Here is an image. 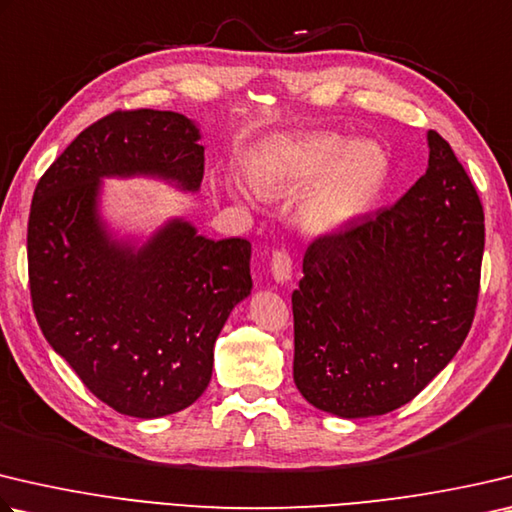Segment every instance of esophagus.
Returning <instances> with one entry per match:
<instances>
[{
  "instance_id": "34e87169",
  "label": "esophagus",
  "mask_w": 512,
  "mask_h": 512,
  "mask_svg": "<svg viewBox=\"0 0 512 512\" xmlns=\"http://www.w3.org/2000/svg\"><path fill=\"white\" fill-rule=\"evenodd\" d=\"M271 273H273V280L275 282L291 280L293 259H291V255L286 253V250H275V253H273V257H271Z\"/></svg>"
}]
</instances>
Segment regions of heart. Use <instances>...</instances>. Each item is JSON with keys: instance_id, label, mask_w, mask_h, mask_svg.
Returning a JSON list of instances; mask_svg holds the SVG:
<instances>
[{"instance_id": "b5f03b06", "label": "heart", "mask_w": 512, "mask_h": 512, "mask_svg": "<svg viewBox=\"0 0 512 512\" xmlns=\"http://www.w3.org/2000/svg\"><path fill=\"white\" fill-rule=\"evenodd\" d=\"M250 176L264 192L304 190L300 224L320 237L340 235L376 208L389 181V156L376 141L336 132H306L266 143L250 161ZM239 194L250 185L232 183Z\"/></svg>"}]
</instances>
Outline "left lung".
<instances>
[{"label":"left lung","instance_id":"left-lung-1","mask_svg":"<svg viewBox=\"0 0 512 512\" xmlns=\"http://www.w3.org/2000/svg\"><path fill=\"white\" fill-rule=\"evenodd\" d=\"M392 208L306 248L293 291V380L318 410L367 418L410 403L472 327L483 210L448 141Z\"/></svg>","mask_w":512,"mask_h":512}]
</instances>
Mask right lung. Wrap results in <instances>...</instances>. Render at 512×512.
I'll return each mask as SVG.
<instances>
[{"label":"right lung","mask_w":512,"mask_h":512,"mask_svg":"<svg viewBox=\"0 0 512 512\" xmlns=\"http://www.w3.org/2000/svg\"><path fill=\"white\" fill-rule=\"evenodd\" d=\"M176 111H114L87 127L37 183L29 282L37 324L91 394L159 418L206 392L215 342L246 300L250 241L208 239L181 217L118 237L102 217L105 179L150 176L199 192L203 145Z\"/></svg>","instance_id":"right-lung-1"}]
</instances>
